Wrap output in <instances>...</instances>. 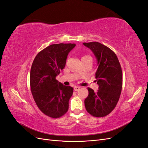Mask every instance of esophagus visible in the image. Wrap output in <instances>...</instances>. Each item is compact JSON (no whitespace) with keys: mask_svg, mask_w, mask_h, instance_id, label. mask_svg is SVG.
I'll use <instances>...</instances> for the list:
<instances>
[{"mask_svg":"<svg viewBox=\"0 0 148 148\" xmlns=\"http://www.w3.org/2000/svg\"><path fill=\"white\" fill-rule=\"evenodd\" d=\"M74 90H75V91H77V90L80 89V87H79V86H75L74 88Z\"/></svg>","mask_w":148,"mask_h":148,"instance_id":"1","label":"esophagus"}]
</instances>
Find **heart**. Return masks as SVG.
Returning <instances> with one entry per match:
<instances>
[{
	"mask_svg": "<svg viewBox=\"0 0 148 148\" xmlns=\"http://www.w3.org/2000/svg\"><path fill=\"white\" fill-rule=\"evenodd\" d=\"M85 57H89V56H83L82 58H85Z\"/></svg>",
	"mask_w": 148,
	"mask_h": 148,
	"instance_id": "obj_1",
	"label": "heart"
}]
</instances>
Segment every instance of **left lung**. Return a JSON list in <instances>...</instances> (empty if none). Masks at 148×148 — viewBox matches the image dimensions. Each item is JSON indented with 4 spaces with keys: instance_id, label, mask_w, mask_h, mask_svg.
<instances>
[{
    "instance_id": "left-lung-1",
    "label": "left lung",
    "mask_w": 148,
    "mask_h": 148,
    "mask_svg": "<svg viewBox=\"0 0 148 148\" xmlns=\"http://www.w3.org/2000/svg\"><path fill=\"white\" fill-rule=\"evenodd\" d=\"M92 51L97 60L96 81L99 90L88 88L84 100L86 111L96 117L111 113L118 102L123 86L122 69L116 54L111 49L97 42L83 43Z\"/></svg>"
}]
</instances>
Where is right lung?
I'll return each mask as SVG.
<instances>
[{
  "label": "right lung",
  "mask_w": 148,
  "mask_h": 148,
  "mask_svg": "<svg viewBox=\"0 0 148 148\" xmlns=\"http://www.w3.org/2000/svg\"><path fill=\"white\" fill-rule=\"evenodd\" d=\"M75 44H56L39 52L30 74L31 92L38 108L46 116L58 118L67 112L73 88L63 85L56 76L66 66L69 52Z\"/></svg>",
  "instance_id": "1"
}]
</instances>
